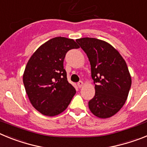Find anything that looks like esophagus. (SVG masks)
Here are the masks:
<instances>
[{
  "mask_svg": "<svg viewBox=\"0 0 147 147\" xmlns=\"http://www.w3.org/2000/svg\"><path fill=\"white\" fill-rule=\"evenodd\" d=\"M83 85H84V83H83V82H82V81H80L79 82L77 83V85H78V87H79V88H82V87L83 86Z\"/></svg>",
  "mask_w": 147,
  "mask_h": 147,
  "instance_id": "34e87169",
  "label": "esophagus"
}]
</instances>
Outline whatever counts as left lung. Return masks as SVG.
I'll list each match as a JSON object with an SVG mask.
<instances>
[{
    "label": "left lung",
    "mask_w": 147,
    "mask_h": 147,
    "mask_svg": "<svg viewBox=\"0 0 147 147\" xmlns=\"http://www.w3.org/2000/svg\"><path fill=\"white\" fill-rule=\"evenodd\" d=\"M88 56L94 81L95 96L90 110L101 119L117 113L125 104L132 80L127 63L113 46L104 40L84 37L76 40Z\"/></svg>",
    "instance_id": "obj_1"
}]
</instances>
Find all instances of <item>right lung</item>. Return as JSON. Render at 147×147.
I'll list each match as a JSON object with an SVG mask.
<instances>
[{
    "label": "right lung",
    "mask_w": 147,
    "mask_h": 147,
    "mask_svg": "<svg viewBox=\"0 0 147 147\" xmlns=\"http://www.w3.org/2000/svg\"><path fill=\"white\" fill-rule=\"evenodd\" d=\"M80 46L73 39L57 37L40 45L30 57L23 81L29 101L37 111L48 116L66 110L76 93L63 67L66 53Z\"/></svg>",
    "instance_id": "1"
}]
</instances>
